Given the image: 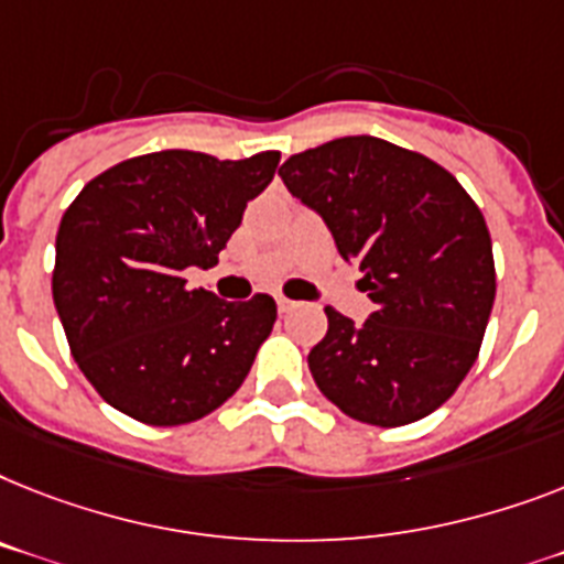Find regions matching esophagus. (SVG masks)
I'll use <instances>...</instances> for the list:
<instances>
[{"label": "esophagus", "mask_w": 564, "mask_h": 564, "mask_svg": "<svg viewBox=\"0 0 564 564\" xmlns=\"http://www.w3.org/2000/svg\"><path fill=\"white\" fill-rule=\"evenodd\" d=\"M276 308H279V314H288V311L296 308V302L285 300V296H276Z\"/></svg>", "instance_id": "esophagus-1"}]
</instances>
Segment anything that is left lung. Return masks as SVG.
Instances as JSON below:
<instances>
[{
	"label": "left lung",
	"instance_id": "1",
	"mask_svg": "<svg viewBox=\"0 0 564 564\" xmlns=\"http://www.w3.org/2000/svg\"><path fill=\"white\" fill-rule=\"evenodd\" d=\"M279 175L375 302L362 325L325 308L328 334L308 355L319 392L375 426L435 412L473 369L496 300L481 209L444 166L371 134L305 149Z\"/></svg>",
	"mask_w": 564,
	"mask_h": 564
}]
</instances>
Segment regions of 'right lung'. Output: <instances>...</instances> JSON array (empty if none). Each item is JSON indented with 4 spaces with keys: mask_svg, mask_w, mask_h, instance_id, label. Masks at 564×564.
Here are the masks:
<instances>
[{
    "mask_svg": "<svg viewBox=\"0 0 564 564\" xmlns=\"http://www.w3.org/2000/svg\"><path fill=\"white\" fill-rule=\"evenodd\" d=\"M276 164L279 152L218 161L164 149L106 170L65 209L51 293L74 360L109 406L178 426L245 383L276 302L189 291L184 271L218 262Z\"/></svg>",
    "mask_w": 564,
    "mask_h": 564,
    "instance_id": "right-lung-1",
    "label": "right lung"
}]
</instances>
